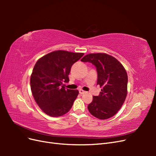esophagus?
<instances>
[{
    "instance_id": "34e87169",
    "label": "esophagus",
    "mask_w": 156,
    "mask_h": 156,
    "mask_svg": "<svg viewBox=\"0 0 156 156\" xmlns=\"http://www.w3.org/2000/svg\"><path fill=\"white\" fill-rule=\"evenodd\" d=\"M85 92H85V91H84V90H79V94H84Z\"/></svg>"
}]
</instances>
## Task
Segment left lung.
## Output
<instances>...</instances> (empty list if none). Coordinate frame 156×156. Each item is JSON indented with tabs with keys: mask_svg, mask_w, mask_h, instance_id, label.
Masks as SVG:
<instances>
[{
	"mask_svg": "<svg viewBox=\"0 0 156 156\" xmlns=\"http://www.w3.org/2000/svg\"><path fill=\"white\" fill-rule=\"evenodd\" d=\"M81 61L91 62L96 67L97 84L102 88L100 95L93 96L88 109L97 119H109L120 109L126 98L128 79L126 71L119 60L106 53L88 54Z\"/></svg>",
	"mask_w": 156,
	"mask_h": 156,
	"instance_id": "1",
	"label": "left lung"
}]
</instances>
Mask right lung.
Masks as SVG:
<instances>
[{"mask_svg": "<svg viewBox=\"0 0 156 156\" xmlns=\"http://www.w3.org/2000/svg\"><path fill=\"white\" fill-rule=\"evenodd\" d=\"M83 53L55 51L37 60L30 75V88L36 103L45 114L58 117L67 113L77 98V90L65 89L72 65Z\"/></svg>", "mask_w": 156, "mask_h": 156, "instance_id": "1", "label": "right lung"}]
</instances>
